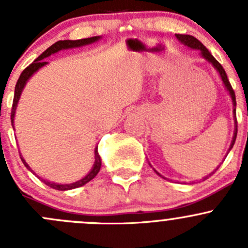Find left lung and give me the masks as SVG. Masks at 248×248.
<instances>
[{"instance_id":"obj_1","label":"left lung","mask_w":248,"mask_h":248,"mask_svg":"<svg viewBox=\"0 0 248 248\" xmlns=\"http://www.w3.org/2000/svg\"><path fill=\"white\" fill-rule=\"evenodd\" d=\"M175 37H176V38L179 39V41L181 42V43L184 44V46L191 47V49H194V50H199V52H201V56L202 57V59L206 60V61L209 62V63H211L212 67H214V68L216 69L217 72H218L219 77H221V79H222V82H223L224 87H226V90H227V91H228L229 96H231L232 102V117H234L235 128H234V136H232V142H231V146H229L228 152H227V155H228L229 151H231V150L232 149V146H234L235 139H236L237 122H236V115H235V111H236V109H235V108H236V101H235V93H234V90L232 89V85H231V82H229L228 77H227L226 71H224L223 67L221 66V63H219V62L217 61V60L215 59L214 56H212L211 52H210L209 50H207L206 47H205L204 46H202V44L201 43V42L198 41V39L194 38L193 36H189V34H175ZM226 157H227V156H226ZM150 166H151V164H150ZM151 167H152V166H151ZM218 167H219V166H218ZM218 167H217V168L215 169L214 171L210 172L209 175H206V176L202 177V180H205V179H207V177H209V176H211V175L214 174V172L216 171L217 169H218ZM154 170H155V169H154ZM155 171H156L157 175H159V176H161V177H163V179H166V177L162 176V175L159 174V172L157 171V170H155Z\"/></svg>"}]
</instances>
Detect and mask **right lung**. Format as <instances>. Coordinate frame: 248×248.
<instances>
[{"label":"right lung","instance_id":"1","mask_svg":"<svg viewBox=\"0 0 248 248\" xmlns=\"http://www.w3.org/2000/svg\"><path fill=\"white\" fill-rule=\"evenodd\" d=\"M101 38H102L101 36H96V37H91V38L78 39V41H68V39H67V41H59V42H56L55 44H52V46L50 47H47V49L43 52V54L39 55V56L37 57V59L34 60V61L32 62V63L30 64L29 67H27V68H25L24 72L20 74L19 79H17V82L16 85V91H14L13 109H12V126L14 127V117H16V107H17V103H19L20 96H21V93H22V91H24L25 86H26V82L29 81L30 78L33 76L36 72H38L39 69L42 68V67L46 66V64L49 63V62H46L44 59L49 57L50 55L56 54V52L61 51V50L73 49V47H80V46H89V44L94 43V42H98ZM20 158H21L22 163L25 164V167H26V168L29 169L30 171L33 172V174L36 175L38 179H41L42 181L44 182V184L47 185V186L51 187V188H54V189H57V191H68V189H73V188H78V187L84 186L85 184H87L89 181H91V180L93 179V177L96 176L97 174H98L99 169H101V167H102V159H101V156H99V154H98V146H96V149H94V163H93V166H92L91 170L87 172V174L85 175L82 179L78 180V181H76V182H72V184H56V182L47 181V180H44V179H42V177H39L38 175L36 174V172L32 170L31 167H30L29 164L26 163V161H25L24 157L21 156V154H20Z\"/></svg>","mask_w":248,"mask_h":248}]
</instances>
